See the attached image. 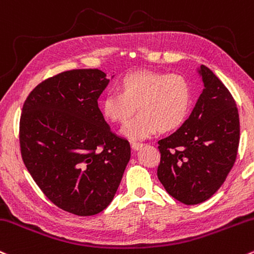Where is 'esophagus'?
<instances>
[{
	"instance_id": "esophagus-1",
	"label": "esophagus",
	"mask_w": 254,
	"mask_h": 254,
	"mask_svg": "<svg viewBox=\"0 0 254 254\" xmlns=\"http://www.w3.org/2000/svg\"><path fill=\"white\" fill-rule=\"evenodd\" d=\"M142 146H143V143H140V142H131V148L133 150H138Z\"/></svg>"
}]
</instances>
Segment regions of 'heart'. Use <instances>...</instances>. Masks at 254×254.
<instances>
[{
  "instance_id": "heart-1",
  "label": "heart",
  "mask_w": 254,
  "mask_h": 254,
  "mask_svg": "<svg viewBox=\"0 0 254 254\" xmlns=\"http://www.w3.org/2000/svg\"><path fill=\"white\" fill-rule=\"evenodd\" d=\"M118 94H107L100 104L101 113L112 124H125L122 133L140 140L159 132H171L185 124L193 106V89L186 77L155 71L125 74L117 86Z\"/></svg>"
}]
</instances>
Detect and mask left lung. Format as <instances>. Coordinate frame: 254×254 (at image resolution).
I'll list each match as a JSON object with an SVG mask.
<instances>
[{"label":"left lung","instance_id":"1","mask_svg":"<svg viewBox=\"0 0 254 254\" xmlns=\"http://www.w3.org/2000/svg\"><path fill=\"white\" fill-rule=\"evenodd\" d=\"M204 90L185 124L158 142V178L166 191L186 205L210 199L236 160L240 122L235 101L210 68L201 65Z\"/></svg>","mask_w":254,"mask_h":254}]
</instances>
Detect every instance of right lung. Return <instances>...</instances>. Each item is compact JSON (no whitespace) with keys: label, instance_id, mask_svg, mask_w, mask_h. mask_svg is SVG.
I'll return each instance as SVG.
<instances>
[{"label":"right lung","instance_id":"add662e5","mask_svg":"<svg viewBox=\"0 0 254 254\" xmlns=\"http://www.w3.org/2000/svg\"><path fill=\"white\" fill-rule=\"evenodd\" d=\"M108 83L97 68L61 72L36 86L23 106L25 166L53 204L77 216L111 204L131 155L129 141L111 131L97 105Z\"/></svg>","mask_w":254,"mask_h":254}]
</instances>
